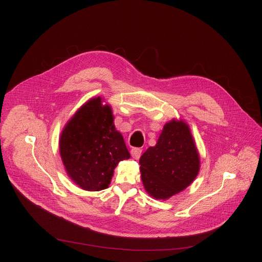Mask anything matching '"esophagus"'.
<instances>
[{"instance_id":"esophagus-1","label":"esophagus","mask_w":262,"mask_h":262,"mask_svg":"<svg viewBox=\"0 0 262 262\" xmlns=\"http://www.w3.org/2000/svg\"><path fill=\"white\" fill-rule=\"evenodd\" d=\"M141 153H142V149L141 148L134 147V148L130 149V154L133 156V158H135V159H139L140 156H141Z\"/></svg>"}]
</instances>
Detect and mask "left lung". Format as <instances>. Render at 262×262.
Returning a JSON list of instances; mask_svg holds the SVG:
<instances>
[{
  "label": "left lung",
  "mask_w": 262,
  "mask_h": 262,
  "mask_svg": "<svg viewBox=\"0 0 262 262\" xmlns=\"http://www.w3.org/2000/svg\"><path fill=\"white\" fill-rule=\"evenodd\" d=\"M139 163L143 187L155 200L166 201L190 186L201 160L188 124L177 119L164 124L156 145L145 150Z\"/></svg>",
  "instance_id": "1"
}]
</instances>
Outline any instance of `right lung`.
Wrapping results in <instances>:
<instances>
[{"label": "right lung", "mask_w": 262, "mask_h": 262, "mask_svg": "<svg viewBox=\"0 0 262 262\" xmlns=\"http://www.w3.org/2000/svg\"><path fill=\"white\" fill-rule=\"evenodd\" d=\"M95 96L82 104L60 134L59 153L71 181L86 191L110 185L115 168L130 154L116 129L112 106Z\"/></svg>", "instance_id": "right-lung-1"}]
</instances>
